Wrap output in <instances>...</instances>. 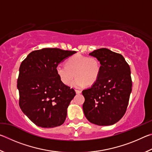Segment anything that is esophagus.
Wrapping results in <instances>:
<instances>
[{
	"label": "esophagus",
	"instance_id": "1",
	"mask_svg": "<svg viewBox=\"0 0 152 152\" xmlns=\"http://www.w3.org/2000/svg\"><path fill=\"white\" fill-rule=\"evenodd\" d=\"M76 94H80L81 92H82V91H79V90H76Z\"/></svg>",
	"mask_w": 152,
	"mask_h": 152
}]
</instances>
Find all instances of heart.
I'll return each instance as SVG.
<instances>
[{"label":"heart","mask_w":152,"mask_h":152,"mask_svg":"<svg viewBox=\"0 0 152 152\" xmlns=\"http://www.w3.org/2000/svg\"><path fill=\"white\" fill-rule=\"evenodd\" d=\"M101 73V64L94 57L76 55L69 58L66 66L58 65L56 74L60 81L65 85H69L74 77L76 78L72 83L75 88H82L87 84L92 85L96 82Z\"/></svg>","instance_id":"heart-1"}]
</instances>
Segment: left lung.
Here are the masks:
<instances>
[{
    "instance_id": "left-lung-1",
    "label": "left lung",
    "mask_w": 152,
    "mask_h": 152,
    "mask_svg": "<svg viewBox=\"0 0 152 152\" xmlns=\"http://www.w3.org/2000/svg\"><path fill=\"white\" fill-rule=\"evenodd\" d=\"M101 64L98 80L84 90L83 110L86 119L95 125H111L125 115L132 90L131 70L123 56L107 48L89 53Z\"/></svg>"
}]
</instances>
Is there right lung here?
Returning a JSON list of instances; mask_svg holds the SVG:
<instances>
[{"label": "right lung", "mask_w": 152, "mask_h": 152, "mask_svg": "<svg viewBox=\"0 0 152 152\" xmlns=\"http://www.w3.org/2000/svg\"><path fill=\"white\" fill-rule=\"evenodd\" d=\"M75 53L43 48L31 52L20 64L17 79L19 106L38 127L52 128L65 121L67 109L76 92L60 81L56 67Z\"/></svg>", "instance_id": "obj_1"}]
</instances>
